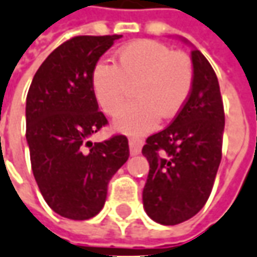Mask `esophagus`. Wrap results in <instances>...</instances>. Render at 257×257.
<instances>
[{
	"instance_id": "34e87169",
	"label": "esophagus",
	"mask_w": 257,
	"mask_h": 257,
	"mask_svg": "<svg viewBox=\"0 0 257 257\" xmlns=\"http://www.w3.org/2000/svg\"><path fill=\"white\" fill-rule=\"evenodd\" d=\"M128 144H130V154L132 155H139L141 152V147H143V140L139 139V137H130Z\"/></svg>"
}]
</instances>
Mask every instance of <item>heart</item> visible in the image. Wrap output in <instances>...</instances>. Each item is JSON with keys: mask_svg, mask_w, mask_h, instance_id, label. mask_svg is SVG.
Masks as SVG:
<instances>
[{"mask_svg": "<svg viewBox=\"0 0 257 257\" xmlns=\"http://www.w3.org/2000/svg\"><path fill=\"white\" fill-rule=\"evenodd\" d=\"M136 85L134 100L114 118V127L127 134L152 130L161 117L176 116L185 106L194 82V68L185 53L173 51L157 40H136L116 53V64L99 61L91 85L106 114H116L124 105L128 85Z\"/></svg>", "mask_w": 257, "mask_h": 257, "instance_id": "heart-1", "label": "heart"}]
</instances>
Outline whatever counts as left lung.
Listing matches in <instances>:
<instances>
[{
	"instance_id": "left-lung-1",
	"label": "left lung",
	"mask_w": 257,
	"mask_h": 257,
	"mask_svg": "<svg viewBox=\"0 0 257 257\" xmlns=\"http://www.w3.org/2000/svg\"><path fill=\"white\" fill-rule=\"evenodd\" d=\"M192 63L194 82L187 102L143 147L150 164L143 203L148 217L162 225L187 221L204 207L222 157L225 114L220 84L197 49L192 50Z\"/></svg>"
}]
</instances>
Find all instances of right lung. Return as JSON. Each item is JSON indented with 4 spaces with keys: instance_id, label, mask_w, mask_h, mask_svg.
<instances>
[{
    "instance_id": "right-lung-1",
    "label": "right lung",
    "mask_w": 257,
    "mask_h": 257,
    "mask_svg": "<svg viewBox=\"0 0 257 257\" xmlns=\"http://www.w3.org/2000/svg\"><path fill=\"white\" fill-rule=\"evenodd\" d=\"M120 37L75 36L60 44L39 67L26 96L33 176L51 210L70 220H89L102 210L109 180L130 155L121 134L89 141L107 124L92 91V70Z\"/></svg>"
}]
</instances>
